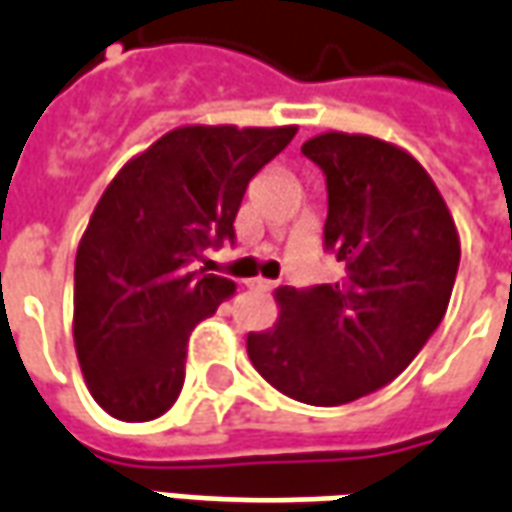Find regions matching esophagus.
Wrapping results in <instances>:
<instances>
[{"instance_id": "34e87169", "label": "esophagus", "mask_w": 512, "mask_h": 512, "mask_svg": "<svg viewBox=\"0 0 512 512\" xmlns=\"http://www.w3.org/2000/svg\"><path fill=\"white\" fill-rule=\"evenodd\" d=\"M245 287H248V290L270 292L276 284H273V281H267V278H248V281H245Z\"/></svg>"}]
</instances>
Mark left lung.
I'll use <instances>...</instances> for the list:
<instances>
[{"instance_id":"1","label":"left lung","mask_w":512,"mask_h":512,"mask_svg":"<svg viewBox=\"0 0 512 512\" xmlns=\"http://www.w3.org/2000/svg\"><path fill=\"white\" fill-rule=\"evenodd\" d=\"M301 153L326 175L323 245L345 276L278 287V320L250 331L248 357L284 396L337 407L393 382L418 357L446 315L460 236L429 172L396 144L329 130Z\"/></svg>"}]
</instances>
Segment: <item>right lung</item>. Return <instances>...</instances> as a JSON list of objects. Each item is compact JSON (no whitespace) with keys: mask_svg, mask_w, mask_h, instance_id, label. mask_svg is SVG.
<instances>
[{"mask_svg":"<svg viewBox=\"0 0 512 512\" xmlns=\"http://www.w3.org/2000/svg\"><path fill=\"white\" fill-rule=\"evenodd\" d=\"M284 128L183 125L133 155L102 192L74 259V351L88 393L119 421H153L178 401L186 343L231 298V278L189 270L234 239L250 178Z\"/></svg>","mask_w":512,"mask_h":512,"instance_id":"obj_1","label":"right lung"}]
</instances>
